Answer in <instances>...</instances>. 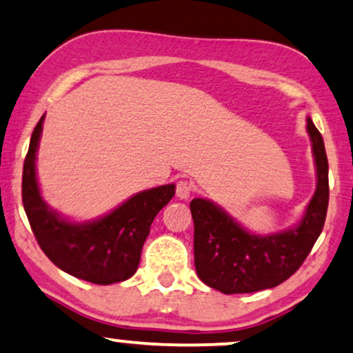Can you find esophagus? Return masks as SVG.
<instances>
[{"label":"esophagus","mask_w":353,"mask_h":353,"mask_svg":"<svg viewBox=\"0 0 353 353\" xmlns=\"http://www.w3.org/2000/svg\"><path fill=\"white\" fill-rule=\"evenodd\" d=\"M192 194V185L187 181H179L176 185V195L177 199L187 200Z\"/></svg>","instance_id":"obj_1"}]
</instances>
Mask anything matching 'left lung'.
I'll use <instances>...</instances> for the list:
<instances>
[{"mask_svg": "<svg viewBox=\"0 0 353 353\" xmlns=\"http://www.w3.org/2000/svg\"><path fill=\"white\" fill-rule=\"evenodd\" d=\"M316 166V190L300 223L288 231L260 236L243 229L213 201H190L195 270L206 285L223 294H250L289 279L323 231L330 201L327 157L319 130L307 117Z\"/></svg>", "mask_w": 353, "mask_h": 353, "instance_id": "1", "label": "left lung"}]
</instances>
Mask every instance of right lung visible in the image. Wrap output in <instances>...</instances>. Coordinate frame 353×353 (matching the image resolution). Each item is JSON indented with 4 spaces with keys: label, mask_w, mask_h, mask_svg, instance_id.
I'll use <instances>...</instances> for the list:
<instances>
[{
    "label": "right lung",
    "mask_w": 353,
    "mask_h": 353,
    "mask_svg": "<svg viewBox=\"0 0 353 353\" xmlns=\"http://www.w3.org/2000/svg\"><path fill=\"white\" fill-rule=\"evenodd\" d=\"M45 114L32 134L23 161L22 203L45 255L74 278L108 285L135 274L154 216L176 194V185H159L130 196L103 218L85 223L64 219L41 199L35 159Z\"/></svg>",
    "instance_id": "right-lung-1"
}]
</instances>
